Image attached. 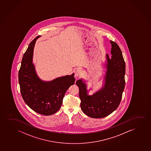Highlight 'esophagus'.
Returning <instances> with one entry per match:
<instances>
[{
	"label": "esophagus",
	"instance_id": "esophagus-1",
	"mask_svg": "<svg viewBox=\"0 0 151 151\" xmlns=\"http://www.w3.org/2000/svg\"><path fill=\"white\" fill-rule=\"evenodd\" d=\"M83 73V71L81 69H76L75 71V76H78L82 75Z\"/></svg>",
	"mask_w": 151,
	"mask_h": 151
}]
</instances>
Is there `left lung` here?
I'll list each match as a JSON object with an SVG mask.
<instances>
[{
    "instance_id": "1",
    "label": "left lung",
    "mask_w": 151,
    "mask_h": 151,
    "mask_svg": "<svg viewBox=\"0 0 151 151\" xmlns=\"http://www.w3.org/2000/svg\"><path fill=\"white\" fill-rule=\"evenodd\" d=\"M111 58L106 54L107 70L104 85L100 91L88 95L86 85L82 79L77 81L81 108L87 116L93 118L106 117L118 108L125 87V63L117 43L111 40Z\"/></svg>"
}]
</instances>
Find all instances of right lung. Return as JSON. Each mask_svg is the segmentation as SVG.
<instances>
[{"mask_svg":"<svg viewBox=\"0 0 151 151\" xmlns=\"http://www.w3.org/2000/svg\"><path fill=\"white\" fill-rule=\"evenodd\" d=\"M40 35L30 43L21 63L18 81L23 100L33 111L40 114H54L62 106L65 94L75 83L74 73L49 82L38 78L32 63L34 45Z\"/></svg>","mask_w":151,"mask_h":151,"instance_id":"obj_1","label":"right lung"}]
</instances>
